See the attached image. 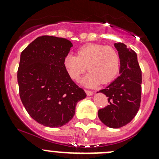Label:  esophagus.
Segmentation results:
<instances>
[{
    "instance_id": "obj_1",
    "label": "esophagus",
    "mask_w": 159,
    "mask_h": 159,
    "mask_svg": "<svg viewBox=\"0 0 159 159\" xmlns=\"http://www.w3.org/2000/svg\"><path fill=\"white\" fill-rule=\"evenodd\" d=\"M85 92H86V94H87L88 96H91V95H93V94H94V92H93V91H88V90H85Z\"/></svg>"
}]
</instances>
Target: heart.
<instances>
[{"label": "heart", "instance_id": "obj_1", "mask_svg": "<svg viewBox=\"0 0 159 159\" xmlns=\"http://www.w3.org/2000/svg\"><path fill=\"white\" fill-rule=\"evenodd\" d=\"M64 65L72 80L77 81L86 69L89 73L81 81L84 86L93 88L101 83L113 81L120 70L121 60L118 51L110 46L87 44L78 50V56L68 54Z\"/></svg>", "mask_w": 159, "mask_h": 159}]
</instances>
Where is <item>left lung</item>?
Masks as SVG:
<instances>
[{"mask_svg": "<svg viewBox=\"0 0 159 159\" xmlns=\"http://www.w3.org/2000/svg\"><path fill=\"white\" fill-rule=\"evenodd\" d=\"M121 60L120 75L98 92L108 97V105L99 109V119L104 125L118 129L129 124L139 111L142 95V70L136 53L123 43H115Z\"/></svg>", "mask_w": 159, "mask_h": 159, "instance_id": "8db88e82", "label": "left lung"}]
</instances>
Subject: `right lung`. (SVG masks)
Wrapping results in <instances>:
<instances>
[{
    "instance_id": "right-lung-1",
    "label": "right lung",
    "mask_w": 159,
    "mask_h": 159,
    "mask_svg": "<svg viewBox=\"0 0 159 159\" xmlns=\"http://www.w3.org/2000/svg\"><path fill=\"white\" fill-rule=\"evenodd\" d=\"M73 46L68 40L38 37L20 54L17 82L20 100L39 124L61 127L71 120L84 91L68 75L64 59Z\"/></svg>"
}]
</instances>
